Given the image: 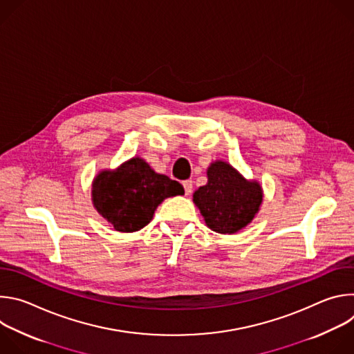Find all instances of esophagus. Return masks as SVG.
<instances>
[{
    "instance_id": "1",
    "label": "esophagus",
    "mask_w": 354,
    "mask_h": 354,
    "mask_svg": "<svg viewBox=\"0 0 354 354\" xmlns=\"http://www.w3.org/2000/svg\"><path fill=\"white\" fill-rule=\"evenodd\" d=\"M183 189H185V194H190L193 190V182L192 180H183L182 182Z\"/></svg>"
}]
</instances>
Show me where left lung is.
I'll return each instance as SVG.
<instances>
[{
	"instance_id": "left-lung-1",
	"label": "left lung",
	"mask_w": 354,
	"mask_h": 354,
	"mask_svg": "<svg viewBox=\"0 0 354 354\" xmlns=\"http://www.w3.org/2000/svg\"><path fill=\"white\" fill-rule=\"evenodd\" d=\"M207 178V185L193 194L207 227L220 234H234L246 227L262 203L261 185L246 180L223 161L210 165Z\"/></svg>"
}]
</instances>
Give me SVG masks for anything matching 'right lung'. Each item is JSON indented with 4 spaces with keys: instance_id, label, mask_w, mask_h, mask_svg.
<instances>
[{
    "instance_id": "right-lung-1",
    "label": "right lung",
    "mask_w": 354,
    "mask_h": 354,
    "mask_svg": "<svg viewBox=\"0 0 354 354\" xmlns=\"http://www.w3.org/2000/svg\"><path fill=\"white\" fill-rule=\"evenodd\" d=\"M182 193L179 182L154 172L141 158H133L116 171L100 172L92 185L95 209L120 232L141 230L164 198Z\"/></svg>"
}]
</instances>
